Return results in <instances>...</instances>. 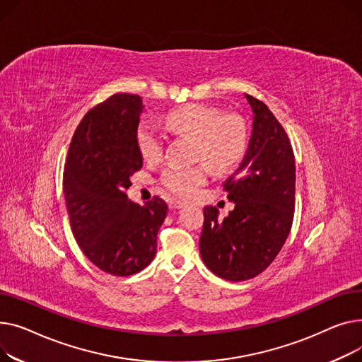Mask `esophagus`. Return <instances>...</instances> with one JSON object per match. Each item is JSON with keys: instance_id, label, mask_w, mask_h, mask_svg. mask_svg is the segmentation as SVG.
Segmentation results:
<instances>
[{"instance_id": "esophagus-1", "label": "esophagus", "mask_w": 362, "mask_h": 362, "mask_svg": "<svg viewBox=\"0 0 362 362\" xmlns=\"http://www.w3.org/2000/svg\"><path fill=\"white\" fill-rule=\"evenodd\" d=\"M169 207H171V209H182V207H185V203H182L180 200H171V202H169Z\"/></svg>"}]
</instances>
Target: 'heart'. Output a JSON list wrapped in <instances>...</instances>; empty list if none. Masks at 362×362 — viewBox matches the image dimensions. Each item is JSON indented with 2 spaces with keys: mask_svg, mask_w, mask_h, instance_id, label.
I'll return each instance as SVG.
<instances>
[{
  "mask_svg": "<svg viewBox=\"0 0 362 362\" xmlns=\"http://www.w3.org/2000/svg\"><path fill=\"white\" fill-rule=\"evenodd\" d=\"M165 124L171 132L194 139L196 159L206 160L193 166L165 169L160 184L177 197L189 199L196 194L209 178L207 162L216 173H225L244 155L247 130L244 119L237 114H222L214 106L189 103L169 112ZM136 141L144 160L160 159L165 139L155 124L143 121L137 129Z\"/></svg>",
  "mask_w": 362,
  "mask_h": 362,
  "instance_id": "heart-1",
  "label": "heart"
}]
</instances>
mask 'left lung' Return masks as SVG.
Segmentation results:
<instances>
[{
  "mask_svg": "<svg viewBox=\"0 0 362 362\" xmlns=\"http://www.w3.org/2000/svg\"><path fill=\"white\" fill-rule=\"evenodd\" d=\"M252 111L247 153L223 182L235 209L218 219L206 206L200 254L209 270L226 281L256 278L278 256L293 221L295 158L288 134L267 106L245 95Z\"/></svg>",
  "mask_w": 362,
  "mask_h": 362,
  "instance_id": "8db88e82",
  "label": "left lung"
}]
</instances>
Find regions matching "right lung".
<instances>
[{
	"label": "right lung",
	"mask_w": 362,
	"mask_h": 362,
	"mask_svg": "<svg viewBox=\"0 0 362 362\" xmlns=\"http://www.w3.org/2000/svg\"><path fill=\"white\" fill-rule=\"evenodd\" d=\"M137 95L117 93L83 117L64 166V196L73 235L96 267L130 276L152 263L168 204L144 206L125 194L143 166L136 133L143 112Z\"/></svg>",
	"instance_id": "add662e5"
}]
</instances>
